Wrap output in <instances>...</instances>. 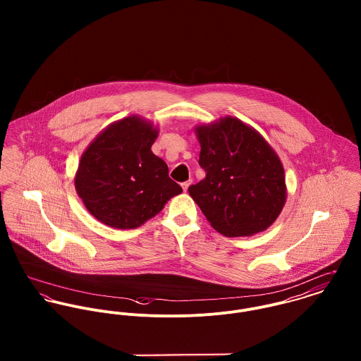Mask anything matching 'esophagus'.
I'll list each match as a JSON object with an SVG mask.
<instances>
[{
    "label": "esophagus",
    "mask_w": 361,
    "mask_h": 361,
    "mask_svg": "<svg viewBox=\"0 0 361 361\" xmlns=\"http://www.w3.org/2000/svg\"><path fill=\"white\" fill-rule=\"evenodd\" d=\"M192 185V180H188V182H183L182 183V189H183V192H188V189H189V186Z\"/></svg>",
    "instance_id": "esophagus-1"
}]
</instances>
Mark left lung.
Segmentation results:
<instances>
[{"mask_svg":"<svg viewBox=\"0 0 361 361\" xmlns=\"http://www.w3.org/2000/svg\"><path fill=\"white\" fill-rule=\"evenodd\" d=\"M206 178L189 188L211 226L228 238L252 236L274 224L286 202L285 172L264 137L238 118L196 128Z\"/></svg>","mask_w":361,"mask_h":361,"instance_id":"1","label":"left lung"}]
</instances>
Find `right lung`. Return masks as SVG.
Returning <instances> with one entry per match:
<instances>
[{"instance_id":"obj_1","label":"right lung","mask_w":361,"mask_h":361,"mask_svg":"<svg viewBox=\"0 0 361 361\" xmlns=\"http://www.w3.org/2000/svg\"><path fill=\"white\" fill-rule=\"evenodd\" d=\"M152 122L128 116L111 123L82 154L75 188L89 212L116 229H135L182 193L164 159L152 152Z\"/></svg>"}]
</instances>
